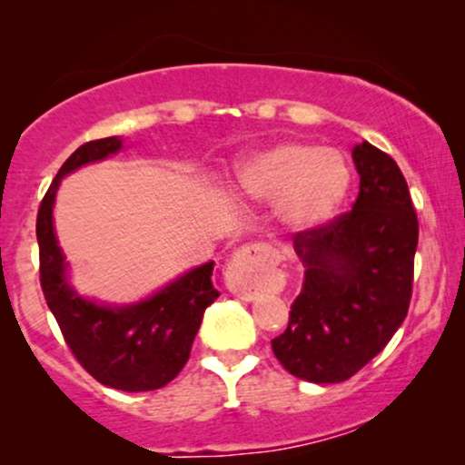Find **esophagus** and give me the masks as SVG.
<instances>
[{"instance_id": "obj_1", "label": "esophagus", "mask_w": 465, "mask_h": 465, "mask_svg": "<svg viewBox=\"0 0 465 465\" xmlns=\"http://www.w3.org/2000/svg\"><path fill=\"white\" fill-rule=\"evenodd\" d=\"M273 249L266 244H247L232 255L225 266L229 291L240 300L251 302L262 292L264 271L273 264Z\"/></svg>"}]
</instances>
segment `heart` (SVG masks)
Segmentation results:
<instances>
[{
  "mask_svg": "<svg viewBox=\"0 0 465 465\" xmlns=\"http://www.w3.org/2000/svg\"><path fill=\"white\" fill-rule=\"evenodd\" d=\"M238 188L251 201L277 203L286 225L312 229L330 221L348 199L351 168L334 148L282 142L240 163Z\"/></svg>",
  "mask_w": 465,
  "mask_h": 465,
  "instance_id": "b5f03b06",
  "label": "heart"
}]
</instances>
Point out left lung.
Returning a JSON list of instances; mask_svg holds the SVG:
<instances>
[{
  "mask_svg": "<svg viewBox=\"0 0 465 465\" xmlns=\"http://www.w3.org/2000/svg\"><path fill=\"white\" fill-rule=\"evenodd\" d=\"M350 212L292 236L306 273L288 325L271 341L286 371L308 382H343L391 341L409 312L418 216L387 153L362 142Z\"/></svg>",
  "mask_w": 465,
  "mask_h": 465,
  "instance_id": "left-lung-1",
  "label": "left lung"
}]
</instances>
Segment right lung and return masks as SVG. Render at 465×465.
<instances>
[{"mask_svg": "<svg viewBox=\"0 0 465 465\" xmlns=\"http://www.w3.org/2000/svg\"><path fill=\"white\" fill-rule=\"evenodd\" d=\"M120 148V137L83 143L69 154L47 188L36 216L41 288L67 348L95 381L120 391H153L168 385L183 370L203 312L221 292L212 284L214 262L196 266L131 306L89 302L67 284L65 255L52 225L56 190L72 170L100 162Z\"/></svg>", "mask_w": 465, "mask_h": 465, "instance_id": "add662e5", "label": "right lung"}]
</instances>
